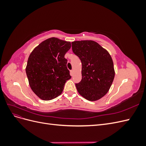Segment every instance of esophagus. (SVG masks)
I'll list each match as a JSON object with an SVG mask.
<instances>
[{
    "mask_svg": "<svg viewBox=\"0 0 146 146\" xmlns=\"http://www.w3.org/2000/svg\"><path fill=\"white\" fill-rule=\"evenodd\" d=\"M70 72V75H71V76H73V75H74V70H71Z\"/></svg>",
    "mask_w": 146,
    "mask_h": 146,
    "instance_id": "obj_1",
    "label": "esophagus"
}]
</instances>
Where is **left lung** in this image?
Segmentation results:
<instances>
[{"instance_id": "1", "label": "left lung", "mask_w": 146, "mask_h": 146, "mask_svg": "<svg viewBox=\"0 0 146 146\" xmlns=\"http://www.w3.org/2000/svg\"><path fill=\"white\" fill-rule=\"evenodd\" d=\"M72 48L82 66V80L76 84L78 93L88 100H98L107 93L115 76L111 55L92 40L74 41Z\"/></svg>"}]
</instances>
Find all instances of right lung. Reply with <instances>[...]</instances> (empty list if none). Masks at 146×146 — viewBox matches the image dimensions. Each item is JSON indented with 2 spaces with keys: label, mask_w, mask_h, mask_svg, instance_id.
<instances>
[{
  "label": "right lung",
  "mask_w": 146,
  "mask_h": 146,
  "mask_svg": "<svg viewBox=\"0 0 146 146\" xmlns=\"http://www.w3.org/2000/svg\"><path fill=\"white\" fill-rule=\"evenodd\" d=\"M70 47V42L53 37L31 52L25 71L31 89L39 98L50 100L62 93L65 83L71 78L64 58Z\"/></svg>",
  "instance_id": "1"
}]
</instances>
